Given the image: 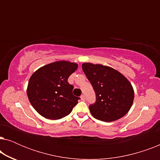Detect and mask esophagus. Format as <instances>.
Wrapping results in <instances>:
<instances>
[{
	"label": "esophagus",
	"instance_id": "esophagus-1",
	"mask_svg": "<svg viewBox=\"0 0 160 160\" xmlns=\"http://www.w3.org/2000/svg\"><path fill=\"white\" fill-rule=\"evenodd\" d=\"M81 100H83V101H84V100H85V96L84 95L81 96Z\"/></svg>",
	"mask_w": 160,
	"mask_h": 160
}]
</instances>
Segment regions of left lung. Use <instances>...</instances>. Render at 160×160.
I'll return each mask as SVG.
<instances>
[{
    "instance_id": "left-lung-1",
    "label": "left lung",
    "mask_w": 160,
    "mask_h": 160,
    "mask_svg": "<svg viewBox=\"0 0 160 160\" xmlns=\"http://www.w3.org/2000/svg\"><path fill=\"white\" fill-rule=\"evenodd\" d=\"M82 70L95 92L96 101L89 106L93 117L107 122L123 117L134 99L130 82L117 70L100 64L83 63Z\"/></svg>"
}]
</instances>
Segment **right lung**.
Masks as SVG:
<instances>
[{
    "label": "right lung",
    "mask_w": 160,
    "mask_h": 160,
    "mask_svg": "<svg viewBox=\"0 0 160 160\" xmlns=\"http://www.w3.org/2000/svg\"><path fill=\"white\" fill-rule=\"evenodd\" d=\"M78 68L76 63L58 61L34 72L28 82L27 94L32 107L42 117L56 120L66 117L80 98L73 95V86L68 78Z\"/></svg>",
    "instance_id": "obj_1"
}]
</instances>
